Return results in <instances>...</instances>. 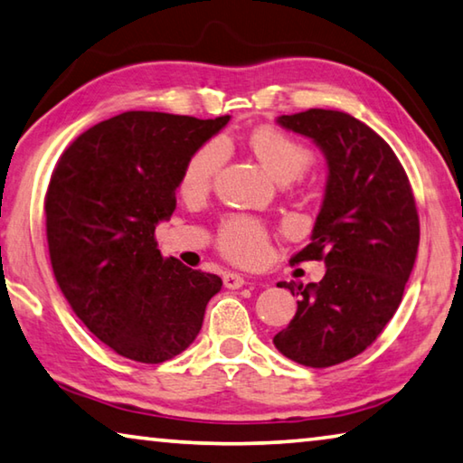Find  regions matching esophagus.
<instances>
[{"label": "esophagus", "instance_id": "esophagus-1", "mask_svg": "<svg viewBox=\"0 0 463 463\" xmlns=\"http://www.w3.org/2000/svg\"><path fill=\"white\" fill-rule=\"evenodd\" d=\"M222 281H224V288H229V289H239L247 284V279L239 276V273H224Z\"/></svg>", "mask_w": 463, "mask_h": 463}]
</instances>
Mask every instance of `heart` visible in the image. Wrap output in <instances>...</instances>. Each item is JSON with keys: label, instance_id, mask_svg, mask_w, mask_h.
Here are the masks:
<instances>
[{"label": "heart", "instance_id": "1", "mask_svg": "<svg viewBox=\"0 0 463 463\" xmlns=\"http://www.w3.org/2000/svg\"><path fill=\"white\" fill-rule=\"evenodd\" d=\"M249 145L269 174L281 184L302 177L312 163L310 146L279 128H257L250 135ZM226 155H229V146L221 137L210 138L195 148L182 171V192L187 195L208 192L218 171L224 165ZM216 245L232 263L260 265L269 253V232L255 218L234 214L222 221Z\"/></svg>", "mask_w": 463, "mask_h": 463}]
</instances>
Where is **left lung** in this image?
I'll list each match as a JSON object with an SVG mask.
<instances>
[{
	"mask_svg": "<svg viewBox=\"0 0 463 463\" xmlns=\"http://www.w3.org/2000/svg\"><path fill=\"white\" fill-rule=\"evenodd\" d=\"M278 122L326 155L312 241L289 260L325 261L326 273L318 284H278L300 300L273 345L296 364L331 367L364 354L401 307L419 249L417 202L390 145L351 114L310 108Z\"/></svg>",
	"mask_w": 463,
	"mask_h": 463,
	"instance_id": "obj_1",
	"label": "left lung"
}]
</instances>
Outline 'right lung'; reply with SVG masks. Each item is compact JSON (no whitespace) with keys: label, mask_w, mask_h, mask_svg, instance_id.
I'll return each mask as SVG.
<instances>
[{"label":"right lung","mask_w":463,"mask_h":463,"mask_svg":"<svg viewBox=\"0 0 463 463\" xmlns=\"http://www.w3.org/2000/svg\"><path fill=\"white\" fill-rule=\"evenodd\" d=\"M226 122L124 112L85 130L54 165L44 195L54 279L81 323L132 362L190 347L222 286L163 260L155 224L174 214L185 161Z\"/></svg>","instance_id":"obj_1"}]
</instances>
